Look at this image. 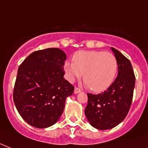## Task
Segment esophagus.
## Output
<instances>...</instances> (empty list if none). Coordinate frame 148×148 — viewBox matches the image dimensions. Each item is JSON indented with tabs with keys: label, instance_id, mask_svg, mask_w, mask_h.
Returning <instances> with one entry per match:
<instances>
[{
	"label": "esophagus",
	"instance_id": "esophagus-1",
	"mask_svg": "<svg viewBox=\"0 0 148 148\" xmlns=\"http://www.w3.org/2000/svg\"><path fill=\"white\" fill-rule=\"evenodd\" d=\"M81 91V89H80V88H74V94H75V95H77V94H78V93H80Z\"/></svg>",
	"mask_w": 148,
	"mask_h": 148
}]
</instances>
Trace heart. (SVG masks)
<instances>
[{"instance_id": "heart-1", "label": "heart", "mask_w": 148, "mask_h": 148, "mask_svg": "<svg viewBox=\"0 0 148 148\" xmlns=\"http://www.w3.org/2000/svg\"><path fill=\"white\" fill-rule=\"evenodd\" d=\"M72 60L73 62H65L64 66L67 79L74 82L84 74V83L94 92L106 90L116 78L118 64L113 53L98 51H79L74 53Z\"/></svg>"}]
</instances>
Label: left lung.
<instances>
[{
  "label": "left lung",
  "mask_w": 148,
  "mask_h": 148,
  "mask_svg": "<svg viewBox=\"0 0 148 148\" xmlns=\"http://www.w3.org/2000/svg\"><path fill=\"white\" fill-rule=\"evenodd\" d=\"M118 64L117 77L108 90L99 95L88 94L84 112L90 125L98 130L114 127L123 121L131 108L135 76L131 61L111 47Z\"/></svg>",
  "instance_id": "1"
}]
</instances>
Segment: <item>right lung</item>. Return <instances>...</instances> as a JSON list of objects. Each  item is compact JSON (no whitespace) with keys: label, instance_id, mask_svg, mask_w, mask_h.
Listing matches in <instances>:
<instances>
[{"label":"right lung","instance_id":"right-lung-1","mask_svg":"<svg viewBox=\"0 0 148 148\" xmlns=\"http://www.w3.org/2000/svg\"><path fill=\"white\" fill-rule=\"evenodd\" d=\"M67 56L59 48L31 53L20 65L13 97L22 118L31 126L46 128L58 121L74 86L64 78Z\"/></svg>","mask_w":148,"mask_h":148}]
</instances>
